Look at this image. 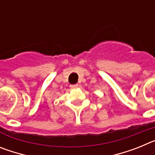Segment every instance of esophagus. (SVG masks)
Here are the masks:
<instances>
[{"label":"esophagus","instance_id":"esophagus-1","mask_svg":"<svg viewBox=\"0 0 155 155\" xmlns=\"http://www.w3.org/2000/svg\"><path fill=\"white\" fill-rule=\"evenodd\" d=\"M70 87H71V88H77V87H78V84H72V85H71Z\"/></svg>","mask_w":155,"mask_h":155}]
</instances>
